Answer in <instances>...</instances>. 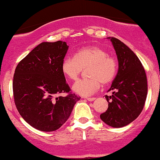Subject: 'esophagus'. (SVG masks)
Here are the masks:
<instances>
[{
    "label": "esophagus",
    "instance_id": "34e87169",
    "mask_svg": "<svg viewBox=\"0 0 160 160\" xmlns=\"http://www.w3.org/2000/svg\"><path fill=\"white\" fill-rule=\"evenodd\" d=\"M95 99V98H86V100L88 101H94Z\"/></svg>",
    "mask_w": 160,
    "mask_h": 160
}]
</instances>
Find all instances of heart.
<instances>
[{
  "instance_id": "obj_1",
  "label": "heart",
  "mask_w": 160,
  "mask_h": 160,
  "mask_svg": "<svg viewBox=\"0 0 160 160\" xmlns=\"http://www.w3.org/2000/svg\"><path fill=\"white\" fill-rule=\"evenodd\" d=\"M88 69L90 78L79 80L73 84L72 90L83 97L92 95L101 87V82L107 85L112 82L117 73V62L108 52L98 45L82 48L75 53L74 57L63 59L61 70L65 77L75 80L82 68Z\"/></svg>"
}]
</instances>
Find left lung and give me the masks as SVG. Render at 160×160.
I'll return each instance as SVG.
<instances>
[{
    "mask_svg": "<svg viewBox=\"0 0 160 160\" xmlns=\"http://www.w3.org/2000/svg\"><path fill=\"white\" fill-rule=\"evenodd\" d=\"M112 44L118 62V70L105 98L108 109L100 115L103 122L119 128L133 122L143 109L148 94L147 77L142 62L134 52L114 37H107Z\"/></svg>",
    "mask_w": 160,
    "mask_h": 160,
    "instance_id": "8db88e82",
    "label": "left lung"
}]
</instances>
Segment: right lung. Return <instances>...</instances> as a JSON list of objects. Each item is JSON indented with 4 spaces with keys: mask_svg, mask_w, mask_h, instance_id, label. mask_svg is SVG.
I'll use <instances>...</instances> for the list:
<instances>
[{
    "mask_svg": "<svg viewBox=\"0 0 160 160\" xmlns=\"http://www.w3.org/2000/svg\"><path fill=\"white\" fill-rule=\"evenodd\" d=\"M68 46L66 42H42L17 65L13 95L18 112L32 128L44 132L59 129L68 120L80 98L69 93L61 70Z\"/></svg>",
    "mask_w": 160,
    "mask_h": 160,
    "instance_id": "add662e5",
    "label": "right lung"
}]
</instances>
